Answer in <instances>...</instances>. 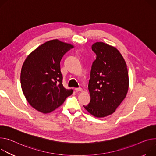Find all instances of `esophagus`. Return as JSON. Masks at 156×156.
<instances>
[{"label": "esophagus", "mask_w": 156, "mask_h": 156, "mask_svg": "<svg viewBox=\"0 0 156 156\" xmlns=\"http://www.w3.org/2000/svg\"><path fill=\"white\" fill-rule=\"evenodd\" d=\"M75 91H76V92H78V91H83V90H82V88H76L75 89Z\"/></svg>", "instance_id": "obj_1"}]
</instances>
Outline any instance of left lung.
Masks as SVG:
<instances>
[{"label":"left lung","instance_id":"obj_1","mask_svg":"<svg viewBox=\"0 0 156 156\" xmlns=\"http://www.w3.org/2000/svg\"><path fill=\"white\" fill-rule=\"evenodd\" d=\"M91 48L96 58L88 84L91 100L83 107L93 116L104 118L112 115L126 98L129 83L128 71L116 47L96 42Z\"/></svg>","mask_w":156,"mask_h":156}]
</instances>
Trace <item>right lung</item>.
Masks as SVG:
<instances>
[{
    "instance_id": "obj_1",
    "label": "right lung",
    "mask_w": 156,
    "mask_h": 156,
    "mask_svg": "<svg viewBox=\"0 0 156 156\" xmlns=\"http://www.w3.org/2000/svg\"><path fill=\"white\" fill-rule=\"evenodd\" d=\"M73 48L72 44L51 40L38 47L25 60L20 73L21 88L28 103L39 112H52L72 94V90L63 86L60 62Z\"/></svg>"
}]
</instances>
